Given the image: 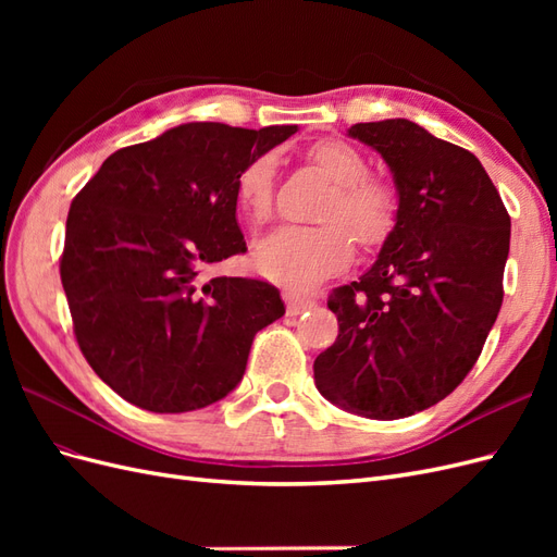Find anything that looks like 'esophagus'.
<instances>
[{"label": "esophagus", "instance_id": "esophagus-1", "mask_svg": "<svg viewBox=\"0 0 557 557\" xmlns=\"http://www.w3.org/2000/svg\"><path fill=\"white\" fill-rule=\"evenodd\" d=\"M283 299H285V305H288V313L290 315H299L301 311H307V309H311L315 305L311 297L301 295V293H295V290H283Z\"/></svg>", "mask_w": 557, "mask_h": 557}]
</instances>
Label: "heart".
I'll use <instances>...</instances> for the list:
<instances>
[{
  "label": "heart",
  "mask_w": 557,
  "mask_h": 557,
  "mask_svg": "<svg viewBox=\"0 0 557 557\" xmlns=\"http://www.w3.org/2000/svg\"><path fill=\"white\" fill-rule=\"evenodd\" d=\"M309 160L334 185L320 207L318 227H281L252 250L256 269L276 283L309 288L352 260V239L376 248L397 221V193L381 176L367 174V158L342 139H323L309 148ZM276 158H252L237 176L234 195L250 225H264L274 211Z\"/></svg>",
  "instance_id": "b5f03b06"
}]
</instances>
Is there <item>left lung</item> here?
Instances as JSON below:
<instances>
[{
    "label": "left lung",
    "instance_id": "1",
    "mask_svg": "<svg viewBox=\"0 0 557 557\" xmlns=\"http://www.w3.org/2000/svg\"><path fill=\"white\" fill-rule=\"evenodd\" d=\"M348 137L391 166L399 207L376 262L332 290L336 342L315 387L350 413L395 420L442 401L476 364L502 307L511 218L469 150L393 117Z\"/></svg>",
    "mask_w": 557,
    "mask_h": 557
}]
</instances>
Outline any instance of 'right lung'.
I'll return each mask as SVG.
<instances>
[{"label": "right lung", "instance_id": "obj_1", "mask_svg": "<svg viewBox=\"0 0 557 557\" xmlns=\"http://www.w3.org/2000/svg\"><path fill=\"white\" fill-rule=\"evenodd\" d=\"M295 132L185 123L115 150L74 197L60 260L74 334L134 407L185 413L223 399L256 334L285 313L272 283L201 272L246 250L237 176Z\"/></svg>", "mask_w": 557, "mask_h": 557}]
</instances>
